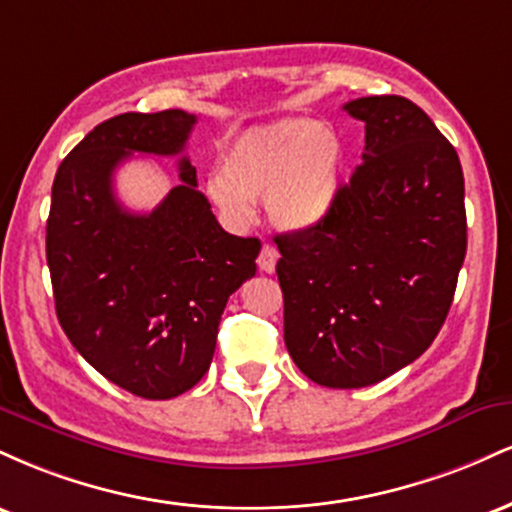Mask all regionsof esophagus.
Returning a JSON list of instances; mask_svg holds the SVG:
<instances>
[{"label": "esophagus", "instance_id": "esophagus-1", "mask_svg": "<svg viewBox=\"0 0 512 512\" xmlns=\"http://www.w3.org/2000/svg\"><path fill=\"white\" fill-rule=\"evenodd\" d=\"M276 260H279V250H276L274 245L267 243V245H264V248H262L260 257H257V264H260L262 272L272 274L274 269H276Z\"/></svg>", "mask_w": 512, "mask_h": 512}]
</instances>
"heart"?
<instances>
[{
	"label": "heart",
	"instance_id": "1",
	"mask_svg": "<svg viewBox=\"0 0 512 512\" xmlns=\"http://www.w3.org/2000/svg\"><path fill=\"white\" fill-rule=\"evenodd\" d=\"M346 180V144L330 125L289 117L228 139L207 197L231 223L248 221L252 199L264 197L267 219L281 231L320 226L337 209Z\"/></svg>",
	"mask_w": 512,
	"mask_h": 512
}]
</instances>
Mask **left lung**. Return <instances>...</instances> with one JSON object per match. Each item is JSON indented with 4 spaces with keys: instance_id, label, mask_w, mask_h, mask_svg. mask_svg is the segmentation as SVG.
I'll return each mask as SVG.
<instances>
[{
    "instance_id": "obj_1",
    "label": "left lung",
    "mask_w": 512,
    "mask_h": 512,
    "mask_svg": "<svg viewBox=\"0 0 512 512\" xmlns=\"http://www.w3.org/2000/svg\"><path fill=\"white\" fill-rule=\"evenodd\" d=\"M363 163L320 226L274 238L284 342L317 385L366 387L416 361L448 317L467 252L460 158L402 96L344 105Z\"/></svg>"
}]
</instances>
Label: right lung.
Segmentation results:
<instances>
[{
  "label": "right lung",
  "mask_w": 512,
  "mask_h": 512,
  "mask_svg": "<svg viewBox=\"0 0 512 512\" xmlns=\"http://www.w3.org/2000/svg\"><path fill=\"white\" fill-rule=\"evenodd\" d=\"M197 117L125 113L69 151L52 182L48 267L57 320L103 378L170 399L209 370L228 296L257 272L260 240L226 233L181 156L183 182L149 215L116 202L112 173L137 150L180 155Z\"/></svg>",
  "instance_id": "add662e5"
}]
</instances>
